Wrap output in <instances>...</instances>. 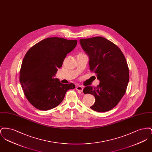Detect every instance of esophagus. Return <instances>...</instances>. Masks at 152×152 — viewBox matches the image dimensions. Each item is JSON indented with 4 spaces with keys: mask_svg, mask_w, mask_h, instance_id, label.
Listing matches in <instances>:
<instances>
[{
    "mask_svg": "<svg viewBox=\"0 0 152 152\" xmlns=\"http://www.w3.org/2000/svg\"><path fill=\"white\" fill-rule=\"evenodd\" d=\"M76 89L77 90V91H80V92H82V91H83V88L82 86H77V87H76Z\"/></svg>",
    "mask_w": 152,
    "mask_h": 152,
    "instance_id": "1",
    "label": "esophagus"
}]
</instances>
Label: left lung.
Instances as JSON below:
<instances>
[{
	"instance_id": "obj_1",
	"label": "left lung",
	"mask_w": 152,
	"mask_h": 152,
	"mask_svg": "<svg viewBox=\"0 0 152 152\" xmlns=\"http://www.w3.org/2000/svg\"><path fill=\"white\" fill-rule=\"evenodd\" d=\"M80 43L89 55L91 72L100 80L97 87L87 86L83 92L94 96L92 109L99 112L110 110L118 104L126 91L129 72L125 58L116 44L101 36L81 39Z\"/></svg>"
}]
</instances>
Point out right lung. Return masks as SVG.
<instances>
[{
	"mask_svg": "<svg viewBox=\"0 0 152 152\" xmlns=\"http://www.w3.org/2000/svg\"><path fill=\"white\" fill-rule=\"evenodd\" d=\"M77 40L48 37L27 52L20 70V83L27 99L36 108L47 110L58 105L73 83L62 84L55 79L67 53L77 45Z\"/></svg>",
	"mask_w": 152,
	"mask_h": 152,
	"instance_id": "1",
	"label": "right lung"
}]
</instances>
